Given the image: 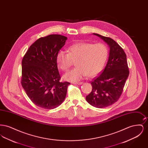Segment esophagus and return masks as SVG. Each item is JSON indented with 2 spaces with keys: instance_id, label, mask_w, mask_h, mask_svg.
<instances>
[{
  "instance_id": "34e87169",
  "label": "esophagus",
  "mask_w": 148,
  "mask_h": 148,
  "mask_svg": "<svg viewBox=\"0 0 148 148\" xmlns=\"http://www.w3.org/2000/svg\"><path fill=\"white\" fill-rule=\"evenodd\" d=\"M83 83V82H75V83H73V84L75 85H81Z\"/></svg>"
}]
</instances>
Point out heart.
<instances>
[{
	"label": "heart",
	"instance_id": "heart-1",
	"mask_svg": "<svg viewBox=\"0 0 148 148\" xmlns=\"http://www.w3.org/2000/svg\"><path fill=\"white\" fill-rule=\"evenodd\" d=\"M68 52L59 51L56 62L61 70L66 71L75 62L77 66L64 76L65 80L73 82L86 75H97L104 68L109 56L108 47L102 42H77L68 48Z\"/></svg>",
	"mask_w": 148,
	"mask_h": 148
}]
</instances>
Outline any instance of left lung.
<instances>
[{
    "label": "left lung",
    "instance_id": "obj_1",
    "mask_svg": "<svg viewBox=\"0 0 148 148\" xmlns=\"http://www.w3.org/2000/svg\"><path fill=\"white\" fill-rule=\"evenodd\" d=\"M104 40L110 47L105 69L92 81V90L86 97L92 106L103 108L111 106L119 99L129 74L127 56L119 45L109 37L93 33Z\"/></svg>",
    "mask_w": 148,
    "mask_h": 148
}]
</instances>
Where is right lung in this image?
<instances>
[{"instance_id":"right-lung-1","label":"right lung","mask_w":148,"mask_h":148,"mask_svg":"<svg viewBox=\"0 0 148 148\" xmlns=\"http://www.w3.org/2000/svg\"><path fill=\"white\" fill-rule=\"evenodd\" d=\"M67 38L59 34L42 37L30 45L22 59L21 84L36 106L53 109L65 98L70 83L60 82L56 55Z\"/></svg>"}]
</instances>
